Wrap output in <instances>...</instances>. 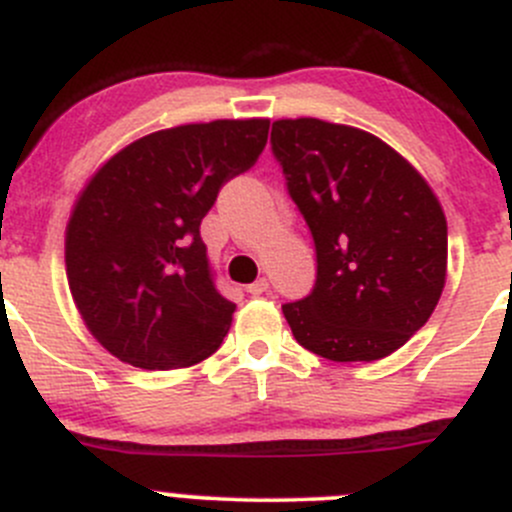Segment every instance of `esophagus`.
Returning a JSON list of instances; mask_svg holds the SVG:
<instances>
[{"label":"esophagus","instance_id":"1","mask_svg":"<svg viewBox=\"0 0 512 512\" xmlns=\"http://www.w3.org/2000/svg\"><path fill=\"white\" fill-rule=\"evenodd\" d=\"M270 289V282H267V277H260V280H255L252 285H247V292L250 294H262Z\"/></svg>","mask_w":512,"mask_h":512}]
</instances>
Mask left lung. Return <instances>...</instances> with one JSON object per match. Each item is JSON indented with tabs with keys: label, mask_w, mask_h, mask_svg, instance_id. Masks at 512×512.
Wrapping results in <instances>:
<instances>
[{
	"label": "left lung",
	"mask_w": 512,
	"mask_h": 512,
	"mask_svg": "<svg viewBox=\"0 0 512 512\" xmlns=\"http://www.w3.org/2000/svg\"><path fill=\"white\" fill-rule=\"evenodd\" d=\"M270 143L317 250L312 294L282 304L294 339L329 361L384 359L428 322L446 285L436 193L361 128L282 118Z\"/></svg>",
	"instance_id": "left-lung-1"
}]
</instances>
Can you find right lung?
<instances>
[{
    "instance_id": "1",
    "label": "right lung",
    "mask_w": 512,
    "mask_h": 512,
    "mask_svg": "<svg viewBox=\"0 0 512 512\" xmlns=\"http://www.w3.org/2000/svg\"><path fill=\"white\" fill-rule=\"evenodd\" d=\"M267 118H220L148 133L111 156L66 225V277L106 352L148 371L208 359L235 304L215 289L200 223L220 188L267 143Z\"/></svg>"
}]
</instances>
